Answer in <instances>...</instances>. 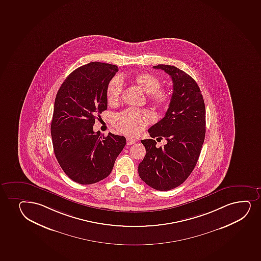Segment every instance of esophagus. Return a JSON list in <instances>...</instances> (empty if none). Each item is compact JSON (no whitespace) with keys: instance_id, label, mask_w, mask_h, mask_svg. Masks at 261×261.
<instances>
[{"instance_id":"esophagus-1","label":"esophagus","mask_w":261,"mask_h":261,"mask_svg":"<svg viewBox=\"0 0 261 261\" xmlns=\"http://www.w3.org/2000/svg\"><path fill=\"white\" fill-rule=\"evenodd\" d=\"M136 142H137V139H135V138H127V144H128V145H130V144H135Z\"/></svg>"}]
</instances>
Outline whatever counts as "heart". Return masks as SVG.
I'll return each instance as SVG.
<instances>
[{
  "instance_id": "b5f03b06",
  "label": "heart",
  "mask_w": 261,
  "mask_h": 261,
  "mask_svg": "<svg viewBox=\"0 0 261 261\" xmlns=\"http://www.w3.org/2000/svg\"><path fill=\"white\" fill-rule=\"evenodd\" d=\"M136 81L146 93L150 94V99L159 106H165L171 101V92L160 88L161 83L156 75L147 73L141 74L136 77ZM123 79L121 75H115L111 79L106 91L109 103L114 105L119 101L123 93ZM152 120L153 116L150 111L130 107L115 115L113 124L120 132L127 135L135 136L142 132Z\"/></svg>"
}]
</instances>
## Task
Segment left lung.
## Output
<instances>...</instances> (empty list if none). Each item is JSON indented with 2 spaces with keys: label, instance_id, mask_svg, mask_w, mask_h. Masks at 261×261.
<instances>
[{
  "label": "left lung",
  "instance_id": "obj_1",
  "mask_svg": "<svg viewBox=\"0 0 261 261\" xmlns=\"http://www.w3.org/2000/svg\"><path fill=\"white\" fill-rule=\"evenodd\" d=\"M165 70L173 83V93L165 117L151 126V138L168 141L158 148L151 139L142 140L146 150L138 174L158 191H169L183 184L197 165L205 136V106L194 79L177 67L153 66Z\"/></svg>",
  "mask_w": 261,
  "mask_h": 261
}]
</instances>
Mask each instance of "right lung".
I'll return each instance as SVG.
<instances>
[{
  "instance_id": "right-lung-1",
  "label": "right lung",
  "mask_w": 261,
  "mask_h": 261,
  "mask_svg": "<svg viewBox=\"0 0 261 261\" xmlns=\"http://www.w3.org/2000/svg\"><path fill=\"white\" fill-rule=\"evenodd\" d=\"M117 71L116 65L92 62L70 73L57 91L53 148L63 171L76 183L91 185L108 177L125 146L123 136L103 137L93 130L96 117L107 110V87Z\"/></svg>"
}]
</instances>
